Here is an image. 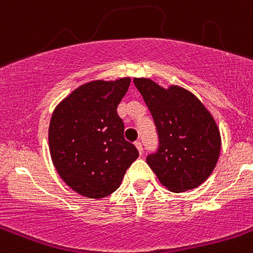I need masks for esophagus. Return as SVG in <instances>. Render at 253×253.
Listing matches in <instances>:
<instances>
[{
    "label": "esophagus",
    "instance_id": "1",
    "mask_svg": "<svg viewBox=\"0 0 253 253\" xmlns=\"http://www.w3.org/2000/svg\"><path fill=\"white\" fill-rule=\"evenodd\" d=\"M134 144H135L137 149H138V151H139V153L142 154L143 153V144H142V142H140V140H137V142L134 143Z\"/></svg>",
    "mask_w": 253,
    "mask_h": 253
}]
</instances>
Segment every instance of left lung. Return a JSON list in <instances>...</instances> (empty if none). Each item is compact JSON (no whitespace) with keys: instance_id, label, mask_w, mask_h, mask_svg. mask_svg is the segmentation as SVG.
Instances as JSON below:
<instances>
[{"instance_id":"left-lung-1","label":"left lung","mask_w":253,"mask_h":253,"mask_svg":"<svg viewBox=\"0 0 253 253\" xmlns=\"http://www.w3.org/2000/svg\"><path fill=\"white\" fill-rule=\"evenodd\" d=\"M154 120L158 148L147 163L163 186L184 193L202 185L215 167L220 133L195 95L182 87L163 88L149 78H134Z\"/></svg>"}]
</instances>
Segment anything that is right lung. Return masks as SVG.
Here are the masks:
<instances>
[{
	"label": "right lung",
	"mask_w": 253,
	"mask_h": 253,
	"mask_svg": "<svg viewBox=\"0 0 253 253\" xmlns=\"http://www.w3.org/2000/svg\"><path fill=\"white\" fill-rule=\"evenodd\" d=\"M130 78L92 81L76 88L55 107L49 149L62 180L86 198L110 195L122 184L139 152L125 140L118 105Z\"/></svg>",
	"instance_id": "right-lung-1"
}]
</instances>
